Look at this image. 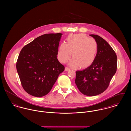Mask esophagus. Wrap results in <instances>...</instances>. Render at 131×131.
<instances>
[{"mask_svg": "<svg viewBox=\"0 0 131 131\" xmlns=\"http://www.w3.org/2000/svg\"><path fill=\"white\" fill-rule=\"evenodd\" d=\"M69 70H70V68H69L68 67L65 68V71H68Z\"/></svg>", "mask_w": 131, "mask_h": 131, "instance_id": "34e87169", "label": "esophagus"}]
</instances>
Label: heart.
Returning <instances> with one entry per match:
<instances>
[{
    "mask_svg": "<svg viewBox=\"0 0 131 131\" xmlns=\"http://www.w3.org/2000/svg\"><path fill=\"white\" fill-rule=\"evenodd\" d=\"M98 45L96 40L83 34L69 36L67 44L61 43L57 52V58L66 63L71 57L69 64L72 67L85 68L90 65L95 57Z\"/></svg>",
    "mask_w": 131,
    "mask_h": 131,
    "instance_id": "heart-1",
    "label": "heart"
}]
</instances>
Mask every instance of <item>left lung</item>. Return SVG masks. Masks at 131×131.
<instances>
[{"label": "left lung", "mask_w": 131, "mask_h": 131, "mask_svg": "<svg viewBox=\"0 0 131 131\" xmlns=\"http://www.w3.org/2000/svg\"><path fill=\"white\" fill-rule=\"evenodd\" d=\"M90 36L97 42V52L89 67L75 72V83L82 93L93 96L103 93L108 87L116 71L117 56L104 39L97 35Z\"/></svg>", "instance_id": "left-lung-1"}]
</instances>
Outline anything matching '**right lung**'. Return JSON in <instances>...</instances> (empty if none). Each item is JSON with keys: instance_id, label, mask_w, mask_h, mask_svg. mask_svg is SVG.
Listing matches in <instances>:
<instances>
[{"instance_id": "add662e5", "label": "right lung", "mask_w": 131, "mask_h": 131, "mask_svg": "<svg viewBox=\"0 0 131 131\" xmlns=\"http://www.w3.org/2000/svg\"><path fill=\"white\" fill-rule=\"evenodd\" d=\"M61 33L46 34L35 39L21 50L17 70L25 91L41 97L48 93L64 67L57 58Z\"/></svg>"}]
</instances>
